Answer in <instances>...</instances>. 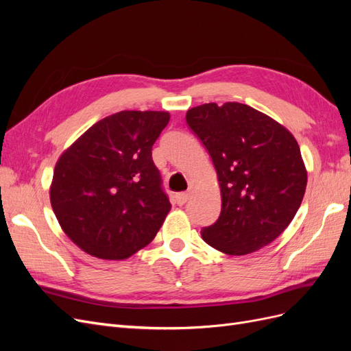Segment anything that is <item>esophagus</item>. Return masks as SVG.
Masks as SVG:
<instances>
[{
  "mask_svg": "<svg viewBox=\"0 0 351 351\" xmlns=\"http://www.w3.org/2000/svg\"><path fill=\"white\" fill-rule=\"evenodd\" d=\"M189 196H190V193H178L177 196H176V200H177V205H184L186 202L189 200Z\"/></svg>",
  "mask_w": 351,
  "mask_h": 351,
  "instance_id": "1",
  "label": "esophagus"
}]
</instances>
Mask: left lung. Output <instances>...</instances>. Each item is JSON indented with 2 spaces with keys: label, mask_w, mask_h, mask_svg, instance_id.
<instances>
[{
  "label": "left lung",
  "mask_w": 351,
  "mask_h": 351,
  "mask_svg": "<svg viewBox=\"0 0 351 351\" xmlns=\"http://www.w3.org/2000/svg\"><path fill=\"white\" fill-rule=\"evenodd\" d=\"M186 121L217 169L221 214L200 231L209 246L241 256L277 239L303 200L307 171L294 136L246 104L190 108Z\"/></svg>",
  "instance_id": "8db88e82"
}]
</instances>
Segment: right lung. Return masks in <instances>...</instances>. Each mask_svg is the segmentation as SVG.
Instances as JSON below:
<instances>
[{
  "mask_svg": "<svg viewBox=\"0 0 351 351\" xmlns=\"http://www.w3.org/2000/svg\"><path fill=\"white\" fill-rule=\"evenodd\" d=\"M167 111H120L95 123L61 154L49 187L67 237L90 256L130 258L149 244L171 204L152 161Z\"/></svg>",
  "mask_w": 351,
  "mask_h": 351,
  "instance_id": "add662e5",
  "label": "right lung"
}]
</instances>
